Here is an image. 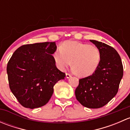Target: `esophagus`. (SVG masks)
Returning <instances> with one entry per match:
<instances>
[{
	"mask_svg": "<svg viewBox=\"0 0 130 130\" xmlns=\"http://www.w3.org/2000/svg\"><path fill=\"white\" fill-rule=\"evenodd\" d=\"M72 77V75L71 74H70V73H66V77L67 78H70V77Z\"/></svg>",
	"mask_w": 130,
	"mask_h": 130,
	"instance_id": "obj_1",
	"label": "esophagus"
}]
</instances>
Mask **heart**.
<instances>
[{
    "instance_id": "1",
    "label": "heart",
    "mask_w": 130,
    "mask_h": 130,
    "mask_svg": "<svg viewBox=\"0 0 130 130\" xmlns=\"http://www.w3.org/2000/svg\"><path fill=\"white\" fill-rule=\"evenodd\" d=\"M53 57L60 70H64L72 61L73 72L82 77L92 75L101 61V53L98 47L74 41L61 43L60 50L53 53Z\"/></svg>"
}]
</instances>
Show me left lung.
<instances>
[{"instance_id":"obj_1","label":"left lung","mask_w":130,"mask_h":130,"mask_svg":"<svg viewBox=\"0 0 130 130\" xmlns=\"http://www.w3.org/2000/svg\"><path fill=\"white\" fill-rule=\"evenodd\" d=\"M90 41L100 51V63L92 75L79 79L75 94L82 106L96 109L105 106L116 95L123 75V67L115 48L98 41Z\"/></svg>"}]
</instances>
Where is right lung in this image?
Returning <instances> with one entry per match:
<instances>
[{
  "instance_id": "obj_1",
  "label": "right lung",
  "mask_w": 130,
  "mask_h": 130,
  "mask_svg": "<svg viewBox=\"0 0 130 130\" xmlns=\"http://www.w3.org/2000/svg\"><path fill=\"white\" fill-rule=\"evenodd\" d=\"M55 42L24 44L14 52L8 61L7 73L10 89L26 108L45 105L53 93V87L65 73L57 69L52 55Z\"/></svg>"
}]
</instances>
